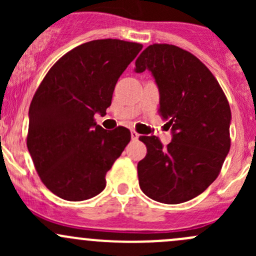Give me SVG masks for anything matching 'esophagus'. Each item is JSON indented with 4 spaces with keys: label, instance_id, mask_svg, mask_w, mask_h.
<instances>
[{
    "label": "esophagus",
    "instance_id": "esophagus-1",
    "mask_svg": "<svg viewBox=\"0 0 256 256\" xmlns=\"http://www.w3.org/2000/svg\"><path fill=\"white\" fill-rule=\"evenodd\" d=\"M138 138H140V135H138L135 130H131V138H132V140H138Z\"/></svg>",
    "mask_w": 256,
    "mask_h": 256
}]
</instances>
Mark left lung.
Here are the masks:
<instances>
[{"label": "left lung", "mask_w": 256, "mask_h": 256, "mask_svg": "<svg viewBox=\"0 0 256 256\" xmlns=\"http://www.w3.org/2000/svg\"><path fill=\"white\" fill-rule=\"evenodd\" d=\"M135 66L136 73L148 69L154 76L158 114L172 130L167 146L156 136H140L147 147L138 164L140 188L157 202H187L216 180L228 154L229 102L207 66L177 46H148Z\"/></svg>", "instance_id": "left-lung-1"}]
</instances>
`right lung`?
Returning a JSON list of instances; mask_svg holds the SVG:
<instances>
[{
    "label": "right lung",
    "instance_id": "right-lung-1",
    "mask_svg": "<svg viewBox=\"0 0 256 256\" xmlns=\"http://www.w3.org/2000/svg\"><path fill=\"white\" fill-rule=\"evenodd\" d=\"M142 44L98 40L64 54L38 86L30 106L27 147L43 184L62 200H85L106 186V172L130 142V130H104L121 74Z\"/></svg>",
    "mask_w": 256,
    "mask_h": 256
}]
</instances>
